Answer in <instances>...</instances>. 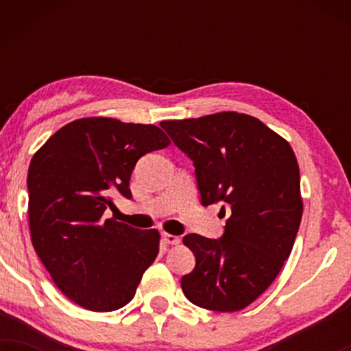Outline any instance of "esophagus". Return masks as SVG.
Wrapping results in <instances>:
<instances>
[{
    "mask_svg": "<svg viewBox=\"0 0 351 351\" xmlns=\"http://www.w3.org/2000/svg\"><path fill=\"white\" fill-rule=\"evenodd\" d=\"M162 241L166 244H179L180 238L176 237V234H169V233H162Z\"/></svg>",
    "mask_w": 351,
    "mask_h": 351,
    "instance_id": "esophagus-1",
    "label": "esophagus"
}]
</instances>
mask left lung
Listing matches in <instances>:
<instances>
[{"instance_id":"1","label":"left lung","mask_w":351,"mask_h":351,"mask_svg":"<svg viewBox=\"0 0 351 351\" xmlns=\"http://www.w3.org/2000/svg\"><path fill=\"white\" fill-rule=\"evenodd\" d=\"M161 128L193 161L201 204L232 209L219 239L184 237L196 265L182 278V291L213 311L246 308L278 276L299 232L304 206L294 152L261 119L237 112Z\"/></svg>"}]
</instances>
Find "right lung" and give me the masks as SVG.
<instances>
[{
    "label": "right lung",
    "instance_id": "add662e5",
    "mask_svg": "<svg viewBox=\"0 0 351 351\" xmlns=\"http://www.w3.org/2000/svg\"><path fill=\"white\" fill-rule=\"evenodd\" d=\"M169 143L153 124L81 118L33 155L27 177L33 247L76 305L121 308L156 258L158 230L129 227L104 213L113 208L114 193L132 198L129 180L138 158Z\"/></svg>",
    "mask_w": 351,
    "mask_h": 351
}]
</instances>
